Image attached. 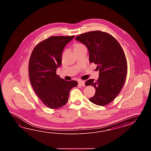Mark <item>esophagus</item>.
Segmentation results:
<instances>
[{"instance_id": "1", "label": "esophagus", "mask_w": 151, "mask_h": 151, "mask_svg": "<svg viewBox=\"0 0 151 151\" xmlns=\"http://www.w3.org/2000/svg\"><path fill=\"white\" fill-rule=\"evenodd\" d=\"M78 84L79 85H81L82 86H85V82L84 81H81V80H79V81H78Z\"/></svg>"}]
</instances>
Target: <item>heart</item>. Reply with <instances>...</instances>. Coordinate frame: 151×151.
Segmentation results:
<instances>
[{
    "instance_id": "1",
    "label": "heart",
    "mask_w": 151,
    "mask_h": 151,
    "mask_svg": "<svg viewBox=\"0 0 151 151\" xmlns=\"http://www.w3.org/2000/svg\"><path fill=\"white\" fill-rule=\"evenodd\" d=\"M85 47V45L81 43H76L74 45V50L75 49H78V48H82V47Z\"/></svg>"
}]
</instances>
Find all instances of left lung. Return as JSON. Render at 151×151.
I'll use <instances>...</instances> for the list:
<instances>
[{
  "label": "left lung",
  "mask_w": 151,
  "mask_h": 151,
  "mask_svg": "<svg viewBox=\"0 0 151 151\" xmlns=\"http://www.w3.org/2000/svg\"><path fill=\"white\" fill-rule=\"evenodd\" d=\"M75 39L88 48L89 62L97 64L99 71L97 80L89 79L86 86H93L96 93L89 100L105 106L111 103L121 92L127 74V62L121 45L110 34L100 30L81 34Z\"/></svg>",
  "instance_id": "1"
}]
</instances>
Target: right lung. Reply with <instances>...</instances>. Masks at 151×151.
Here are the masks:
<instances>
[{
	"instance_id": "add662e5",
	"label": "right lung",
	"mask_w": 151,
	"mask_h": 151,
	"mask_svg": "<svg viewBox=\"0 0 151 151\" xmlns=\"http://www.w3.org/2000/svg\"><path fill=\"white\" fill-rule=\"evenodd\" d=\"M74 37H50L35 46L30 57V83L41 102L51 109L65 105L70 90L78 85L77 81H65L56 74L62 64L63 50Z\"/></svg>"
}]
</instances>
